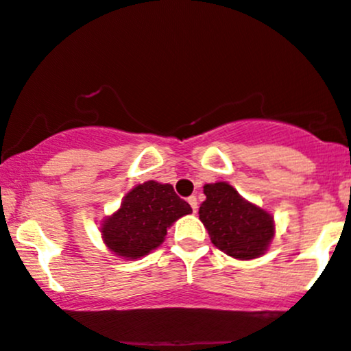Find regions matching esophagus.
Here are the masks:
<instances>
[{"label":"esophagus","mask_w":351,"mask_h":351,"mask_svg":"<svg viewBox=\"0 0 351 351\" xmlns=\"http://www.w3.org/2000/svg\"><path fill=\"white\" fill-rule=\"evenodd\" d=\"M188 203H189V206H191L193 211H195V213L198 211V201H196V196H189Z\"/></svg>","instance_id":"1"}]
</instances>
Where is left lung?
<instances>
[{
  "label": "left lung",
  "instance_id": "1",
  "mask_svg": "<svg viewBox=\"0 0 351 351\" xmlns=\"http://www.w3.org/2000/svg\"><path fill=\"white\" fill-rule=\"evenodd\" d=\"M199 219L211 243L239 261L264 256L276 236L271 213L243 198L226 181L204 184Z\"/></svg>",
  "mask_w": 351,
  "mask_h": 351
}]
</instances>
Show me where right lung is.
Returning <instances> with one entry per match:
<instances>
[{
	"label": "right lung",
	"instance_id": "add662e5",
	"mask_svg": "<svg viewBox=\"0 0 351 351\" xmlns=\"http://www.w3.org/2000/svg\"><path fill=\"white\" fill-rule=\"evenodd\" d=\"M193 209L171 184L145 181L123 196L120 208L100 224L106 247L122 259L148 256L165 241L168 228Z\"/></svg>",
	"mask_w": 351,
	"mask_h": 351
}]
</instances>
